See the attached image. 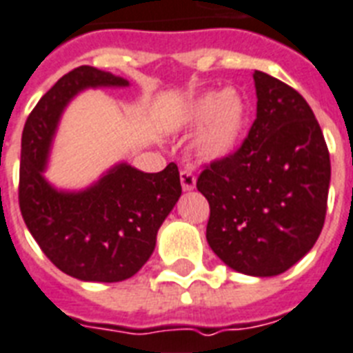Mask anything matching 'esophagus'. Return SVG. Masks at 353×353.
Wrapping results in <instances>:
<instances>
[{
  "instance_id": "esophagus-1",
  "label": "esophagus",
  "mask_w": 353,
  "mask_h": 353,
  "mask_svg": "<svg viewBox=\"0 0 353 353\" xmlns=\"http://www.w3.org/2000/svg\"><path fill=\"white\" fill-rule=\"evenodd\" d=\"M179 177H181L183 190L190 192V190H194V188H196V176H194L190 170H181Z\"/></svg>"
}]
</instances>
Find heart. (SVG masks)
Listing matches in <instances>:
<instances>
[{"label": "heart", "instance_id": "obj_1", "mask_svg": "<svg viewBox=\"0 0 353 353\" xmlns=\"http://www.w3.org/2000/svg\"><path fill=\"white\" fill-rule=\"evenodd\" d=\"M181 125L186 130L199 128L192 145L199 161L221 163L241 147L248 127V105L234 88L210 90L186 105Z\"/></svg>", "mask_w": 353, "mask_h": 353}]
</instances>
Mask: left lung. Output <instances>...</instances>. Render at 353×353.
Here are the masks:
<instances>
[{
    "instance_id": "left-lung-1",
    "label": "left lung",
    "mask_w": 353,
    "mask_h": 353,
    "mask_svg": "<svg viewBox=\"0 0 353 353\" xmlns=\"http://www.w3.org/2000/svg\"><path fill=\"white\" fill-rule=\"evenodd\" d=\"M256 121L241 148L197 179L208 199L206 241L232 270L279 276L316 245L326 216L330 154L305 97L254 72Z\"/></svg>"
}]
</instances>
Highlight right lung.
Wrapping results in <instances>:
<instances>
[{
  "instance_id": "obj_1",
  "label": "right lung",
  "mask_w": 353,
  "mask_h": 353,
  "mask_svg": "<svg viewBox=\"0 0 353 353\" xmlns=\"http://www.w3.org/2000/svg\"><path fill=\"white\" fill-rule=\"evenodd\" d=\"M121 76L96 67L74 68L39 99L21 136L19 208L43 254L67 276L117 283L141 270L157 230L181 197L177 165L150 174L116 163L79 190L45 177L57 125L68 103L88 88H125Z\"/></svg>"
}]
</instances>
